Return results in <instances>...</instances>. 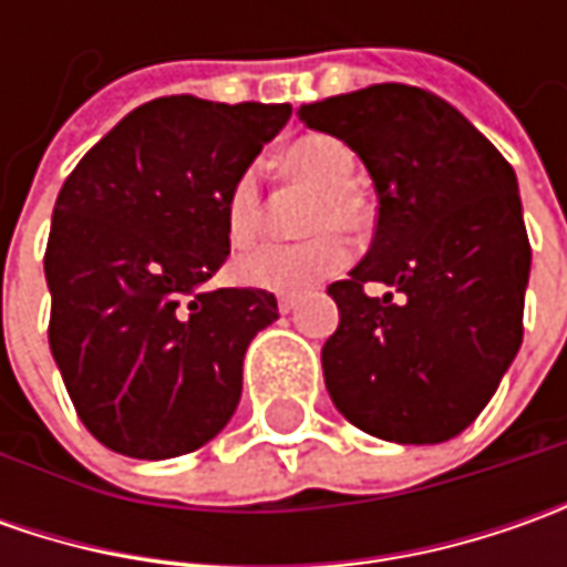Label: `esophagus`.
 <instances>
[{"instance_id": "34e87169", "label": "esophagus", "mask_w": 567, "mask_h": 567, "mask_svg": "<svg viewBox=\"0 0 567 567\" xmlns=\"http://www.w3.org/2000/svg\"><path fill=\"white\" fill-rule=\"evenodd\" d=\"M296 306H299V299H296V296H280V299H277V312H284V316H290Z\"/></svg>"}]
</instances>
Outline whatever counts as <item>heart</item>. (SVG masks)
I'll return each instance as SVG.
<instances>
[{"instance_id":"b5f03b06","label":"heart","mask_w":567,"mask_h":567,"mask_svg":"<svg viewBox=\"0 0 567 567\" xmlns=\"http://www.w3.org/2000/svg\"><path fill=\"white\" fill-rule=\"evenodd\" d=\"M280 169L299 186L318 188L309 207L306 233L312 239L290 246H258L236 258L233 274L243 287L265 293H309L316 284L340 274L350 265V246L338 229L360 236L369 227V207L353 188L357 157L334 135H306L296 138L280 154ZM229 246L243 249L258 236L261 227V183L255 169H243L227 192L224 205Z\"/></svg>"}]
</instances>
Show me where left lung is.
<instances>
[{
	"label": "left lung",
	"instance_id": "obj_1",
	"mask_svg": "<svg viewBox=\"0 0 567 567\" xmlns=\"http://www.w3.org/2000/svg\"><path fill=\"white\" fill-rule=\"evenodd\" d=\"M299 120L357 151L379 195L365 258L328 287L340 309L321 347L328 394L375 439L447 442L483 413L524 340L530 239L512 164L410 84L306 103ZM365 282L392 293L369 297Z\"/></svg>",
	"mask_w": 567,
	"mask_h": 567
}]
</instances>
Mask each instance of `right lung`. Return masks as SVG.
<instances>
[{
    "instance_id": "obj_1",
    "label": "right lung",
    "mask_w": 567,
    "mask_h": 567,
    "mask_svg": "<svg viewBox=\"0 0 567 567\" xmlns=\"http://www.w3.org/2000/svg\"><path fill=\"white\" fill-rule=\"evenodd\" d=\"M290 113V103L151 100L59 192L43 258L50 350L81 423L110 451L179 457L236 413L246 350L277 321V299L205 284L229 255V186Z\"/></svg>"
}]
</instances>
